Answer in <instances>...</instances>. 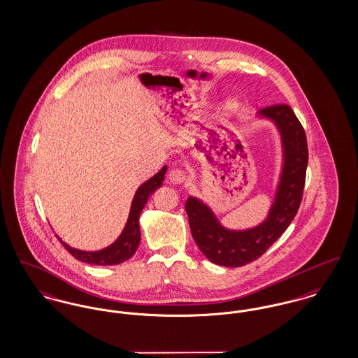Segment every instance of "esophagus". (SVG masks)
Masks as SVG:
<instances>
[{"instance_id": "obj_1", "label": "esophagus", "mask_w": 358, "mask_h": 358, "mask_svg": "<svg viewBox=\"0 0 358 358\" xmlns=\"http://www.w3.org/2000/svg\"><path fill=\"white\" fill-rule=\"evenodd\" d=\"M186 179V173L185 171L178 170V169H172L169 172V180L172 185H180L183 183Z\"/></svg>"}]
</instances>
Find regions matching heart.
Instances as JSON below:
<instances>
[{"mask_svg":"<svg viewBox=\"0 0 358 358\" xmlns=\"http://www.w3.org/2000/svg\"><path fill=\"white\" fill-rule=\"evenodd\" d=\"M238 109V101L236 98H229L222 106V113L224 115H231L236 113Z\"/></svg>","mask_w":358,"mask_h":358,"instance_id":"b5f03b06","label":"heart"}]
</instances>
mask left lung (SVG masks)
<instances>
[{
	"label": "left lung",
	"instance_id": "8db88e82",
	"mask_svg": "<svg viewBox=\"0 0 358 358\" xmlns=\"http://www.w3.org/2000/svg\"><path fill=\"white\" fill-rule=\"evenodd\" d=\"M257 118L272 121L282 141V171L273 202L263 222L244 230L226 229L203 201L195 196H188L186 201L194 241L217 265L236 268L257 260L285 231L301 206L308 162L304 129L288 105L262 109Z\"/></svg>",
	"mask_w": 358,
	"mask_h": 358
}]
</instances>
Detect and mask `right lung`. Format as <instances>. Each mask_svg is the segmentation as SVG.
Segmentation results:
<instances>
[{"label": "right lung", "mask_w": 358, "mask_h": 358, "mask_svg": "<svg viewBox=\"0 0 358 358\" xmlns=\"http://www.w3.org/2000/svg\"><path fill=\"white\" fill-rule=\"evenodd\" d=\"M166 172H167V166H164L156 175H153L151 179H148L147 182H144L140 187L137 188V191L133 196L128 221L125 224L124 230L121 231V234L118 236V238L114 241L113 244L109 245L101 250L86 252V250L71 248L70 245L62 241V238L59 236H57L60 244H63L64 249H67L76 260L83 262V263L94 264V265H117V264L129 260L136 253L138 244H140V238H141L140 225H138L140 214L145 206L148 198L157 188L163 186Z\"/></svg>", "instance_id": "1"}]
</instances>
